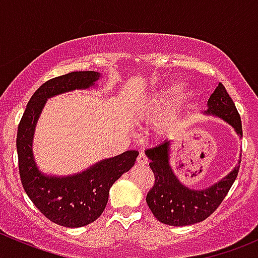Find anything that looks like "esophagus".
<instances>
[{
  "label": "esophagus",
  "mask_w": 258,
  "mask_h": 258,
  "mask_svg": "<svg viewBox=\"0 0 258 258\" xmlns=\"http://www.w3.org/2000/svg\"><path fill=\"white\" fill-rule=\"evenodd\" d=\"M137 162H139V165H142V166L147 165L148 158H147V156L145 155V152H140L139 157H137Z\"/></svg>",
  "instance_id": "esophagus-1"
}]
</instances>
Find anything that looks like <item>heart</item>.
Masks as SVG:
<instances>
[{
    "mask_svg": "<svg viewBox=\"0 0 258 258\" xmlns=\"http://www.w3.org/2000/svg\"><path fill=\"white\" fill-rule=\"evenodd\" d=\"M179 90H181V87L178 85H171L167 86V87L160 88V90L153 92L151 96H148L141 103L135 106L132 114H134L135 118L146 122H151L153 119L158 118L161 114L172 105V102L177 97ZM177 117L170 114L161 123V130L171 131V130H173L177 126Z\"/></svg>",
    "mask_w": 258,
    "mask_h": 258,
    "instance_id": "heart-1",
    "label": "heart"
}]
</instances>
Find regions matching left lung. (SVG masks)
<instances>
[{
	"instance_id": "8db88e82",
	"label": "left lung",
	"mask_w": 258,
	"mask_h": 258,
	"mask_svg": "<svg viewBox=\"0 0 258 258\" xmlns=\"http://www.w3.org/2000/svg\"><path fill=\"white\" fill-rule=\"evenodd\" d=\"M206 114H213L235 128L236 134L242 137L241 117L232 98L222 83L207 101ZM171 142L146 150L150 158V167L155 175V183L148 191L146 202L153 216L160 222L170 226H188L201 222L212 215L230 191L240 170V163L226 177L205 189H191L179 181L170 165Z\"/></svg>"
}]
</instances>
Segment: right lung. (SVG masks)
Listing matches in <instances>:
<instances>
[{
    "mask_svg": "<svg viewBox=\"0 0 258 258\" xmlns=\"http://www.w3.org/2000/svg\"><path fill=\"white\" fill-rule=\"evenodd\" d=\"M100 77V72L77 71L47 81L28 101L18 124L16 146L23 188L43 216L63 227H82L97 220L107 205L111 186L130 171L139 156V151H126L64 177L45 175L36 166L32 140L46 101L59 93L95 86Z\"/></svg>",
    "mask_w": 258,
    "mask_h": 258,
    "instance_id": "1",
    "label": "right lung"
}]
</instances>
